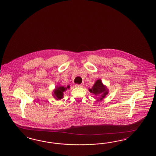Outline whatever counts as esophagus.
<instances>
[{"instance_id": "34e87169", "label": "esophagus", "mask_w": 156, "mask_h": 156, "mask_svg": "<svg viewBox=\"0 0 156 156\" xmlns=\"http://www.w3.org/2000/svg\"><path fill=\"white\" fill-rule=\"evenodd\" d=\"M76 87H83V85L81 84H76Z\"/></svg>"}]
</instances>
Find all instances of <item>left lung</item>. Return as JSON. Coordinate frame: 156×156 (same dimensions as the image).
I'll return each mask as SVG.
<instances>
[{
  "instance_id": "1",
  "label": "left lung",
  "mask_w": 156,
  "mask_h": 156,
  "mask_svg": "<svg viewBox=\"0 0 156 156\" xmlns=\"http://www.w3.org/2000/svg\"><path fill=\"white\" fill-rule=\"evenodd\" d=\"M89 91L95 96H100L97 97L98 98L97 100L98 101H101L108 94V89L105 85L103 84L101 79H98L96 81L92 88L89 89Z\"/></svg>"
}]
</instances>
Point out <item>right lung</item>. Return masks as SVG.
I'll use <instances>...</instances> for the list:
<instances>
[{
  "mask_svg": "<svg viewBox=\"0 0 156 156\" xmlns=\"http://www.w3.org/2000/svg\"><path fill=\"white\" fill-rule=\"evenodd\" d=\"M70 88V86L65 87L64 86H57L55 87V89L53 90V95L56 100H61L64 97V92L67 90V89Z\"/></svg>",
  "mask_w": 156,
  "mask_h": 156,
  "instance_id": "obj_1",
  "label": "right lung"
}]
</instances>
